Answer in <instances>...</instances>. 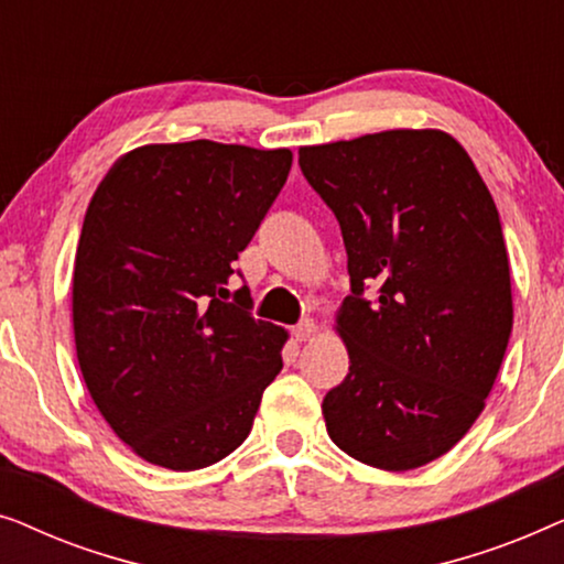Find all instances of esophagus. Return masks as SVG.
<instances>
[{
	"instance_id": "obj_1",
	"label": "esophagus",
	"mask_w": 564,
	"mask_h": 564,
	"mask_svg": "<svg viewBox=\"0 0 564 564\" xmlns=\"http://www.w3.org/2000/svg\"><path fill=\"white\" fill-rule=\"evenodd\" d=\"M292 334H295L297 341H307V338H313V334H315V323L311 318L300 321L297 326L292 328Z\"/></svg>"
}]
</instances>
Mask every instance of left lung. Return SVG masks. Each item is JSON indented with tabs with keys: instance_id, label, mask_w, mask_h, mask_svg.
Instances as JSON below:
<instances>
[{
	"instance_id": "obj_1",
	"label": "left lung",
	"mask_w": 564,
	"mask_h": 564,
	"mask_svg": "<svg viewBox=\"0 0 564 564\" xmlns=\"http://www.w3.org/2000/svg\"><path fill=\"white\" fill-rule=\"evenodd\" d=\"M297 161L349 257L351 295L338 313L349 375L323 398L328 436L369 467L429 465L482 413L511 338L496 203L442 130L307 145Z\"/></svg>"
}]
</instances>
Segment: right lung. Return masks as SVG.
I'll use <instances>...</instances> for the list:
<instances>
[{
  "label": "right lung",
  "instance_id": "right-lung-1",
  "mask_svg": "<svg viewBox=\"0 0 564 564\" xmlns=\"http://www.w3.org/2000/svg\"><path fill=\"white\" fill-rule=\"evenodd\" d=\"M292 153L215 141L115 161L84 215L74 338L87 390L151 465L189 473L243 444L288 334L228 282L288 182Z\"/></svg>",
  "mask_w": 564,
  "mask_h": 564
}]
</instances>
